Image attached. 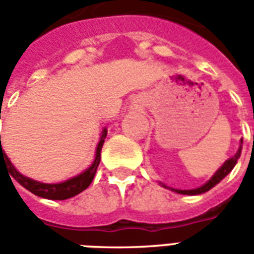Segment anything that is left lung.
<instances>
[{
  "instance_id": "1",
  "label": "left lung",
  "mask_w": 254,
  "mask_h": 254,
  "mask_svg": "<svg viewBox=\"0 0 254 254\" xmlns=\"http://www.w3.org/2000/svg\"><path fill=\"white\" fill-rule=\"evenodd\" d=\"M241 144H242V140H241ZM241 149H242V145H240L238 152H237L233 158H230L229 160H226V162H224V165L222 166L216 173H215V176H213L212 178L205 184V185L197 188V189H191V190H178V189H177V190L174 191H177V193H181V194H201V193H205V191H208L209 189H212L216 184H219V182L223 180L224 177L229 174L230 171L233 170V167H234L235 163H237V160H238V158H240Z\"/></svg>"
}]
</instances>
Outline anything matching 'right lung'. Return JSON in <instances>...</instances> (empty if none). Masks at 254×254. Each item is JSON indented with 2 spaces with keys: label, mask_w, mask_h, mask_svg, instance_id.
<instances>
[{
  "label": "right lung",
  "mask_w": 254,
  "mask_h": 254,
  "mask_svg": "<svg viewBox=\"0 0 254 254\" xmlns=\"http://www.w3.org/2000/svg\"><path fill=\"white\" fill-rule=\"evenodd\" d=\"M106 136H107V130L103 129L102 136H100V141L98 144V148H96V156H95L94 163L89 166V169H87L84 173H81L80 176L70 178V180L61 182V184H42V182L34 181V180H31L28 177H24L23 174H20L19 171L14 169L13 165L10 163L8 156L3 154L2 145H1V134L0 167L1 165L5 166L6 170L9 171L10 177H13L14 180L19 182L21 187H24L27 190H30L31 193H34L36 196L45 197V198H49V200H66V198H70V197L81 193L84 189H87L91 185V182H92L95 177V173H96V169L99 166L100 151H102V147H103V143H105Z\"/></svg>",
  "instance_id": "add662e5"
}]
</instances>
